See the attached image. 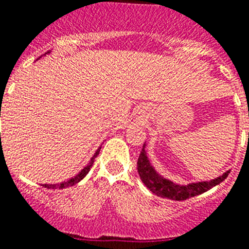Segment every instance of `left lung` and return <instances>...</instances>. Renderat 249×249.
<instances>
[{
	"mask_svg": "<svg viewBox=\"0 0 249 249\" xmlns=\"http://www.w3.org/2000/svg\"><path fill=\"white\" fill-rule=\"evenodd\" d=\"M144 148H145V144L143 145V149H142L139 158H138V172H139V176H141V179L143 181L144 185L147 186L153 194H156L157 196H160V197L176 200V201L191 199L194 196L204 194V192H206L214 186L223 182L229 175V172H225L223 176L212 179V181H208V182L191 183V185L187 186L176 185V183L160 177L154 171L153 167L150 166L149 160H148Z\"/></svg>",
	"mask_w": 249,
	"mask_h": 249,
	"instance_id": "1",
	"label": "left lung"
}]
</instances>
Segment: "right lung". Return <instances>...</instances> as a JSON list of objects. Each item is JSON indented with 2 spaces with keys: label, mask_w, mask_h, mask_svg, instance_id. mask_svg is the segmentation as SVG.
I'll list each match as a JSON object with an SVG mask.
<instances>
[{
  "label": "right lung",
  "mask_w": 249,
  "mask_h": 249,
  "mask_svg": "<svg viewBox=\"0 0 249 249\" xmlns=\"http://www.w3.org/2000/svg\"><path fill=\"white\" fill-rule=\"evenodd\" d=\"M47 53H49V52H47ZM47 53H45V54H47ZM41 57H43V55H41ZM39 58H40V57H39ZM0 116H1V114H0ZM100 149H101V148H99V149L96 150V153L93 154V157H92V158H91V160H89V163L87 164V166H86L85 168H83V170L78 173V175H76V176H74V177L70 178V179H68V181H64V182L54 183V185H52V183H50V185H43V186H44V187H45V189H53V190H55V189H66V187H70V186H73V185H76V183H78L79 181H81V179H82L83 177H85L86 175H87V173L89 172V170H91V167L93 166L95 158L97 156H99Z\"/></svg>",
  "instance_id": "1"
}]
</instances>
